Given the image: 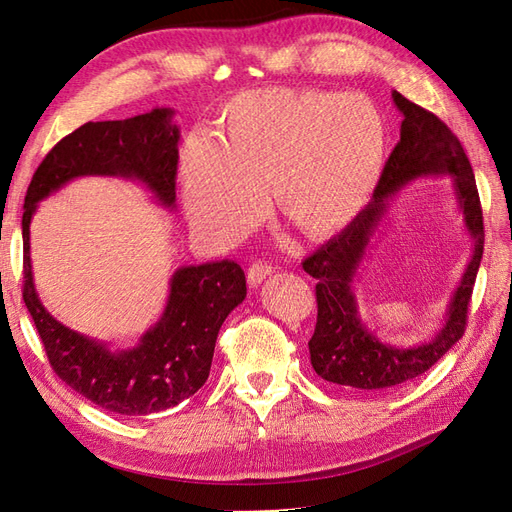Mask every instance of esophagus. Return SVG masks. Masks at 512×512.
Returning a JSON list of instances; mask_svg holds the SVG:
<instances>
[{"label": "esophagus", "mask_w": 512, "mask_h": 512, "mask_svg": "<svg viewBox=\"0 0 512 512\" xmlns=\"http://www.w3.org/2000/svg\"><path fill=\"white\" fill-rule=\"evenodd\" d=\"M271 273H273V267L267 265V262H254V265L247 269V284L256 288L265 282Z\"/></svg>", "instance_id": "34e87169"}]
</instances>
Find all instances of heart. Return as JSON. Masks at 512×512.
I'll return each instance as SVG.
<instances>
[{"label": "heart", "instance_id": "b5f03b06", "mask_svg": "<svg viewBox=\"0 0 512 512\" xmlns=\"http://www.w3.org/2000/svg\"><path fill=\"white\" fill-rule=\"evenodd\" d=\"M389 130L359 94L269 87L232 96L220 141L194 132L181 145L183 209L213 243H235L267 207L265 183L284 218L322 239L354 222L378 188Z\"/></svg>", "mask_w": 512, "mask_h": 512}]
</instances>
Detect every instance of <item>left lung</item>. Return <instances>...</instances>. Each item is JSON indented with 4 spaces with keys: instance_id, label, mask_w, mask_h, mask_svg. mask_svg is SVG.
Here are the masks:
<instances>
[{
    "instance_id": "left-lung-1",
    "label": "left lung",
    "mask_w": 512,
    "mask_h": 512,
    "mask_svg": "<svg viewBox=\"0 0 512 512\" xmlns=\"http://www.w3.org/2000/svg\"><path fill=\"white\" fill-rule=\"evenodd\" d=\"M393 102L404 115L395 145L382 170L371 203L354 222L303 260V269L316 277L318 320L309 339V359L320 378L352 389H389L425 374L451 350L466 331L468 305L483 258L485 228L470 160L459 138L446 123L418 104L393 91ZM427 176H451L464 213V223L475 239V250L462 282L449 304L443 329L433 340L416 347L384 345L362 324L351 292L355 269L366 253L396 192L408 182Z\"/></svg>"
}]
</instances>
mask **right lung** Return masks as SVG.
<instances>
[{"mask_svg": "<svg viewBox=\"0 0 512 512\" xmlns=\"http://www.w3.org/2000/svg\"><path fill=\"white\" fill-rule=\"evenodd\" d=\"M173 115V108H153L121 121L85 123L46 153L23 207V301L49 363L70 389L126 416L175 408L207 382L220 327L247 294L245 273L232 260L177 269L160 320L134 348L111 350L46 312L34 286L29 224L40 200L76 177L91 175L143 183L162 207L173 209L179 160Z\"/></svg>", "mask_w": 512, "mask_h": 512, "instance_id": "obj_1", "label": "right lung"}]
</instances>
